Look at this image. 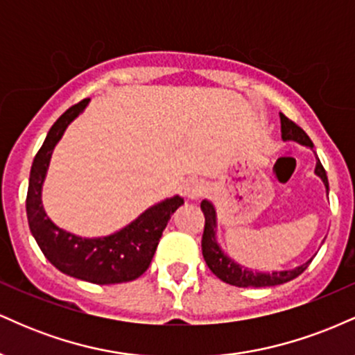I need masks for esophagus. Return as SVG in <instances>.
<instances>
[{
    "mask_svg": "<svg viewBox=\"0 0 355 355\" xmlns=\"http://www.w3.org/2000/svg\"><path fill=\"white\" fill-rule=\"evenodd\" d=\"M207 193V185L203 182L190 180L185 183V195L190 200H200L203 195Z\"/></svg>",
    "mask_w": 355,
    "mask_h": 355,
    "instance_id": "esophagus-1",
    "label": "esophagus"
}]
</instances>
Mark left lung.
Returning a JSON list of instances; mask_svg holds the SVG:
<instances>
[{
    "label": "left lung",
    "mask_w": 355,
    "mask_h": 355,
    "mask_svg": "<svg viewBox=\"0 0 355 355\" xmlns=\"http://www.w3.org/2000/svg\"><path fill=\"white\" fill-rule=\"evenodd\" d=\"M280 125H282V138L284 140H294L299 141L305 146H313L312 140L309 138L307 133L300 128L295 121H292L291 118H287L280 113ZM315 173L319 175L324 182L325 189L329 191V180L327 173H325L324 166H322L320 160L315 165ZM200 209L205 215V227H203V235H202V254L205 259L207 266L220 280H223L225 284L235 285V287H270V285H280L288 282V280L299 277L305 268L309 267V262H305L304 266L294 268V270H282V272H272V274H262V272H254L248 270L245 267H240L239 263H235L234 260L229 259L222 252V248L217 243L215 239V225H217V215H215V209L210 202L203 200L200 203Z\"/></svg>",
    "instance_id": "1"
}]
</instances>
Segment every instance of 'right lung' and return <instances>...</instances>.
<instances>
[{"mask_svg": "<svg viewBox=\"0 0 355 355\" xmlns=\"http://www.w3.org/2000/svg\"><path fill=\"white\" fill-rule=\"evenodd\" d=\"M89 98L73 105L61 115L44 138L30 172L26 215L30 230L43 255L63 274L92 284H121L140 277L150 267L162 234L173 211L183 203L173 197L145 210L135 222L103 239H81L58 229L44 214L42 185L53 148L70 125L83 112Z\"/></svg>", "mask_w": 355, "mask_h": 355, "instance_id": "right-lung-1", "label": "right lung"}]
</instances>
